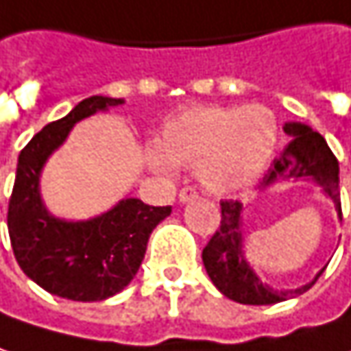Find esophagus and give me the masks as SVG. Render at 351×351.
Wrapping results in <instances>:
<instances>
[{"label":"esophagus","instance_id":"esophagus-1","mask_svg":"<svg viewBox=\"0 0 351 351\" xmlns=\"http://www.w3.org/2000/svg\"><path fill=\"white\" fill-rule=\"evenodd\" d=\"M197 197H199V195H197V191H195L193 186H184V189H180V193H178V201H180L182 205L193 203Z\"/></svg>","mask_w":351,"mask_h":351}]
</instances>
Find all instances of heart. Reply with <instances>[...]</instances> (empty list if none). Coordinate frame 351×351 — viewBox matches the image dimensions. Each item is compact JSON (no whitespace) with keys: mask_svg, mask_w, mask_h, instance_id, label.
I'll list each match as a JSON object with an SVG mask.
<instances>
[{"mask_svg":"<svg viewBox=\"0 0 351 351\" xmlns=\"http://www.w3.org/2000/svg\"><path fill=\"white\" fill-rule=\"evenodd\" d=\"M277 138L275 116L265 106H197L162 126L146 165L158 176L173 175V167H195L207 193L231 195L267 169Z\"/></svg>","mask_w":351,"mask_h":351,"instance_id":"heart-1","label":"heart"}]
</instances>
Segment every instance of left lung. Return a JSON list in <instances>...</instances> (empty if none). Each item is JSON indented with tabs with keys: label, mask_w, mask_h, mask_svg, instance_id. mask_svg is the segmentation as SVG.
<instances>
[{
	"label": "left lung",
	"mask_w": 351,
	"mask_h": 351,
	"mask_svg": "<svg viewBox=\"0 0 351 351\" xmlns=\"http://www.w3.org/2000/svg\"><path fill=\"white\" fill-rule=\"evenodd\" d=\"M283 130L291 136V143L273 160L261 189L281 180H313L332 199L337 219H341L339 167L328 143L319 132L302 122H285ZM203 263L215 287L225 298L245 305H271L302 295L326 269L298 289L277 291L263 283L243 251V205L239 201H221V225L203 249Z\"/></svg>",
	"instance_id": "left-lung-1"
}]
</instances>
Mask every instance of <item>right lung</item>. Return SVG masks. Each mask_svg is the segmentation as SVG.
<instances>
[{
    "mask_svg": "<svg viewBox=\"0 0 351 351\" xmlns=\"http://www.w3.org/2000/svg\"><path fill=\"white\" fill-rule=\"evenodd\" d=\"M120 104H124L122 98L108 96L82 100L68 116L46 124L17 158L8 208L14 255L32 281L72 302H102L122 291L143 263L150 233L171 215V207L122 199L94 219L66 221L53 217L42 201L44 165L66 143L74 124Z\"/></svg>",
    "mask_w": 351,
    "mask_h": 351,
    "instance_id": "add662e5",
    "label": "right lung"
}]
</instances>
